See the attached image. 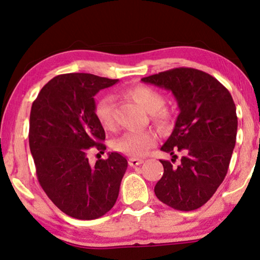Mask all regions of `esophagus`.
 <instances>
[{
    "label": "esophagus",
    "instance_id": "34e87169",
    "mask_svg": "<svg viewBox=\"0 0 260 260\" xmlns=\"http://www.w3.org/2000/svg\"><path fill=\"white\" fill-rule=\"evenodd\" d=\"M128 164L131 167H137V166H140L141 164H143V160L138 157H131L128 160Z\"/></svg>",
    "mask_w": 260,
    "mask_h": 260
}]
</instances>
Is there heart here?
Instances as JSON below:
<instances>
[{"label":"heart","mask_w":260,"mask_h":260,"mask_svg":"<svg viewBox=\"0 0 260 260\" xmlns=\"http://www.w3.org/2000/svg\"><path fill=\"white\" fill-rule=\"evenodd\" d=\"M134 102H137L147 113H150V118L158 126V128H167L172 120V115L164 108L165 96L160 92L145 85L131 87L127 90ZM95 117L100 125L105 128H112L114 125V99L112 95H103L98 100L94 108ZM156 143V134L153 131H137L127 132L122 137L118 138L113 142L115 150L133 157H140L148 152Z\"/></svg>","instance_id":"b5f03b06"}]
</instances>
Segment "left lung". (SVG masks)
<instances>
[{
  "label": "left lung",
  "mask_w": 260,
  "mask_h": 260,
  "mask_svg": "<svg viewBox=\"0 0 260 260\" xmlns=\"http://www.w3.org/2000/svg\"><path fill=\"white\" fill-rule=\"evenodd\" d=\"M141 81L170 91L180 114L161 150L177 157L167 160L155 195L176 210L191 211L211 199L229 168L236 145L238 120L230 92L214 77L190 68H177L145 77ZM173 161V158H172Z\"/></svg>",
  "instance_id": "left-lung-1"
}]
</instances>
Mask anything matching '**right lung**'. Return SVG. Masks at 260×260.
Wrapping results in <instances>:
<instances>
[{
  "mask_svg": "<svg viewBox=\"0 0 260 260\" xmlns=\"http://www.w3.org/2000/svg\"><path fill=\"white\" fill-rule=\"evenodd\" d=\"M91 73H67L45 84L30 112L29 146L37 179L56 207L77 219H95L113 208L127 160L117 152L94 166L87 152L106 149L94 95L117 84Z\"/></svg>",
  "mask_w": 260,
  "mask_h": 260,
  "instance_id": "obj_1",
  "label": "right lung"
}]
</instances>
